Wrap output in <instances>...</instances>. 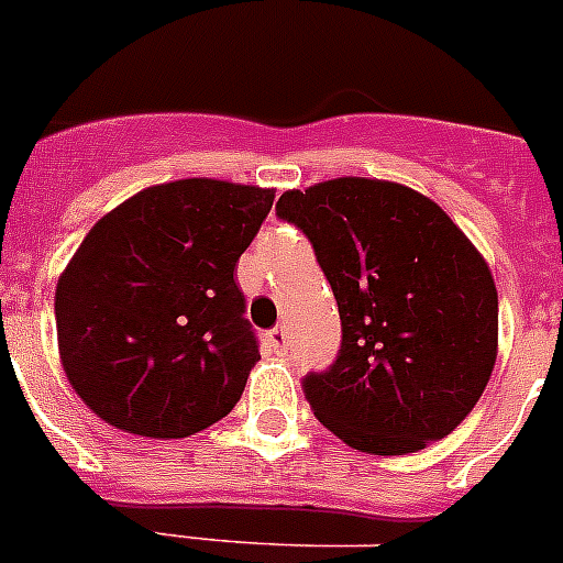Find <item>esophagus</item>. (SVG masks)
<instances>
[{
  "label": "esophagus",
  "mask_w": 563,
  "mask_h": 563,
  "mask_svg": "<svg viewBox=\"0 0 563 563\" xmlns=\"http://www.w3.org/2000/svg\"><path fill=\"white\" fill-rule=\"evenodd\" d=\"M267 346H271L273 352H285L287 350L285 327H273V330L267 332Z\"/></svg>",
  "instance_id": "esophagus-1"
}]
</instances>
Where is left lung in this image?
<instances>
[{
    "instance_id": "obj_1",
    "label": "left lung",
    "mask_w": 563,
    "mask_h": 563,
    "mask_svg": "<svg viewBox=\"0 0 563 563\" xmlns=\"http://www.w3.org/2000/svg\"><path fill=\"white\" fill-rule=\"evenodd\" d=\"M335 292L341 350L305 377L318 422L363 454L400 456L471 415L499 352V296L474 242L426 194L338 177L282 194Z\"/></svg>"
}]
</instances>
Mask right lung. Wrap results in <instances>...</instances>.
<instances>
[{"mask_svg":"<svg viewBox=\"0 0 563 563\" xmlns=\"http://www.w3.org/2000/svg\"><path fill=\"white\" fill-rule=\"evenodd\" d=\"M273 188L148 186L89 228L56 285L64 375L114 429L180 440L236 406L258 361L233 282Z\"/></svg>","mask_w":563,"mask_h":563,"instance_id":"right-lung-1","label":"right lung"}]
</instances>
